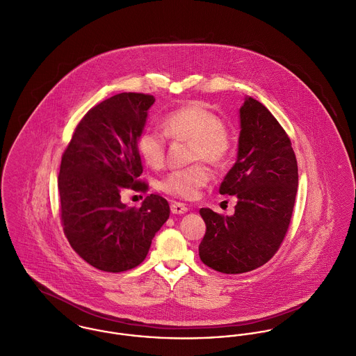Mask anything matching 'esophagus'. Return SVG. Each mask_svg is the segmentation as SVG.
Here are the masks:
<instances>
[{"instance_id": "obj_1", "label": "esophagus", "mask_w": 356, "mask_h": 356, "mask_svg": "<svg viewBox=\"0 0 356 356\" xmlns=\"http://www.w3.org/2000/svg\"><path fill=\"white\" fill-rule=\"evenodd\" d=\"M170 211H172V213L184 214L188 212V208L184 204H181V202H172Z\"/></svg>"}]
</instances>
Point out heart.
<instances>
[{
	"label": "heart",
	"mask_w": 356,
	"mask_h": 356,
	"mask_svg": "<svg viewBox=\"0 0 356 356\" xmlns=\"http://www.w3.org/2000/svg\"><path fill=\"white\" fill-rule=\"evenodd\" d=\"M161 128L172 140H188V161L204 159L212 165H222L232 151V138L228 128L213 113L200 103H190L168 113ZM138 151L151 168H159L165 159L166 139L155 129H145L138 138ZM212 179L211 169L197 162L188 168L170 170L159 188L166 194L193 200Z\"/></svg>",
	"instance_id": "1"
}]
</instances>
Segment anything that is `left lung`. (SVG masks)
I'll list each match as a JSON object with an SVG mask.
<instances>
[{
    "mask_svg": "<svg viewBox=\"0 0 356 356\" xmlns=\"http://www.w3.org/2000/svg\"><path fill=\"white\" fill-rule=\"evenodd\" d=\"M239 124L236 161L220 186L221 195L236 197L235 213L200 211L207 224L200 257L222 274L256 270L277 253L298 186L291 143L268 108L246 96Z\"/></svg>",
    "mask_w": 356,
    "mask_h": 356,
    "instance_id": "obj_1",
    "label": "left lung"
}]
</instances>
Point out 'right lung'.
I'll use <instances>...</instances> for the list:
<instances>
[{
    "instance_id": "obj_1",
    "label": "right lung",
    "mask_w": 356,
    "mask_h": 356,
    "mask_svg": "<svg viewBox=\"0 0 356 356\" xmlns=\"http://www.w3.org/2000/svg\"><path fill=\"white\" fill-rule=\"evenodd\" d=\"M154 102L132 92L102 102L81 120L62 156L58 186L65 234L81 259L106 273L138 267L170 213L156 194L140 208L121 201L127 188L147 190L138 181L143 168L136 142Z\"/></svg>"
}]
</instances>
